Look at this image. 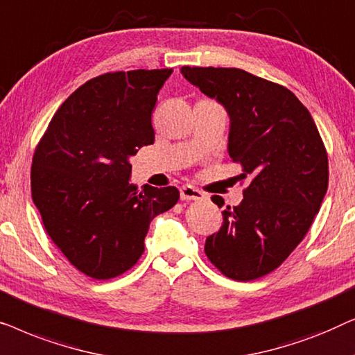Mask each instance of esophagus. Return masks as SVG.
Wrapping results in <instances>:
<instances>
[{
    "mask_svg": "<svg viewBox=\"0 0 355 355\" xmlns=\"http://www.w3.org/2000/svg\"><path fill=\"white\" fill-rule=\"evenodd\" d=\"M181 200H186V202H189V200H202L203 197V192H200L198 191V189H196V187H192V186H189V184H186V186H182L181 187Z\"/></svg>",
    "mask_w": 355,
    "mask_h": 355,
    "instance_id": "obj_1",
    "label": "esophagus"
}]
</instances>
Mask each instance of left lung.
Returning a JSON list of instances; mask_svg holds the SVG:
<instances>
[{"mask_svg":"<svg viewBox=\"0 0 355 355\" xmlns=\"http://www.w3.org/2000/svg\"><path fill=\"white\" fill-rule=\"evenodd\" d=\"M230 116L227 153L252 176L237 207L208 236V260L227 278L271 273L307 234L328 189V157L312 114L283 85L236 67H181ZM218 207L220 197L211 198Z\"/></svg>","mask_w":355,"mask_h":355,"instance_id":"left-lung-1","label":"left lung"}]
</instances>
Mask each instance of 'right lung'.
<instances>
[{"instance_id": "right-lung-1", "label": "right lung", "mask_w": 355, "mask_h": 355, "mask_svg": "<svg viewBox=\"0 0 355 355\" xmlns=\"http://www.w3.org/2000/svg\"><path fill=\"white\" fill-rule=\"evenodd\" d=\"M173 69L108 72L60 106L32 159V198L67 260L94 279L123 275L144 254L150 221L179 200L176 187L142 192L130 157L153 144L152 113Z\"/></svg>"}]
</instances>
